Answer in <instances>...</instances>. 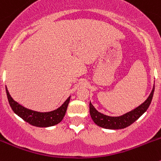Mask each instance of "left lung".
Here are the masks:
<instances>
[{
    "label": "left lung",
    "mask_w": 161,
    "mask_h": 161,
    "mask_svg": "<svg viewBox=\"0 0 161 161\" xmlns=\"http://www.w3.org/2000/svg\"><path fill=\"white\" fill-rule=\"evenodd\" d=\"M154 90L155 86H153L152 93H150L147 100L143 104H141L140 106H138L137 108L125 114L122 116H119V117H110V116L103 114L98 112L95 109L94 106L92 105V103L89 102V113H90L91 118L97 126L103 127V128L113 129V130L126 128L131 125L134 122H136L147 110V108L150 106L151 102L153 100Z\"/></svg>",
    "instance_id": "1"
}]
</instances>
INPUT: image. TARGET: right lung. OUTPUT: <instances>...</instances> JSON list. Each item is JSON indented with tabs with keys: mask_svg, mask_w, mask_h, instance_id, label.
Returning <instances> with one entry per match:
<instances>
[{
	"mask_svg": "<svg viewBox=\"0 0 161 161\" xmlns=\"http://www.w3.org/2000/svg\"><path fill=\"white\" fill-rule=\"evenodd\" d=\"M5 89H6V94L8 103L10 105L13 111L16 114H18L20 118H22L26 123H30L32 126H38V127H47V126H55V125L60 123L64 117L68 103L70 101V97H69L65 101L64 103L58 109H55L53 111L42 113V112L31 110V109L21 106L20 104L15 102L11 97L10 94L7 89V87H5Z\"/></svg>",
	"mask_w": 161,
	"mask_h": 161,
	"instance_id": "1",
	"label": "right lung"
}]
</instances>
